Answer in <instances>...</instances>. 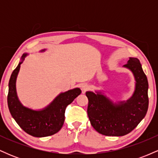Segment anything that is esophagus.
<instances>
[{"label": "esophagus", "mask_w": 158, "mask_h": 158, "mask_svg": "<svg viewBox=\"0 0 158 158\" xmlns=\"http://www.w3.org/2000/svg\"><path fill=\"white\" fill-rule=\"evenodd\" d=\"M81 90H82L83 92H85L86 90H88L89 89V85L88 84H82L81 85Z\"/></svg>", "instance_id": "esophagus-1"}]
</instances>
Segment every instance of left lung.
Instances as JSON below:
<instances>
[{"instance_id":"8db88e82","label":"left lung","mask_w":158,"mask_h":158,"mask_svg":"<svg viewBox=\"0 0 158 158\" xmlns=\"http://www.w3.org/2000/svg\"><path fill=\"white\" fill-rule=\"evenodd\" d=\"M124 68L129 69L135 79V90L128 100L114 102L101 91H87L88 115L94 129L106 136H124L144 118L148 110V83L137 58H129Z\"/></svg>"}]
</instances>
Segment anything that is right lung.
Segmentation results:
<instances>
[{
  "label": "right lung",
  "mask_w": 158,
  "mask_h": 158,
  "mask_svg": "<svg viewBox=\"0 0 158 158\" xmlns=\"http://www.w3.org/2000/svg\"><path fill=\"white\" fill-rule=\"evenodd\" d=\"M45 50H41L44 52ZM28 55L23 53L21 61L12 72L9 81L7 103L10 112L16 123L29 135L35 137H48L57 133L64 122L66 107L81 94L79 88L59 94L53 101L41 110H32L23 106L20 102L16 91V79L21 64Z\"/></svg>",
  "instance_id": "add662e5"
}]
</instances>
